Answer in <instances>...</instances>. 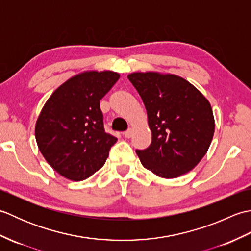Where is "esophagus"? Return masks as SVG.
Wrapping results in <instances>:
<instances>
[{
  "mask_svg": "<svg viewBox=\"0 0 251 251\" xmlns=\"http://www.w3.org/2000/svg\"><path fill=\"white\" fill-rule=\"evenodd\" d=\"M124 136H125L126 138H130V137L132 136V129H131V128L127 129V130L124 132Z\"/></svg>",
  "mask_w": 251,
  "mask_h": 251,
  "instance_id": "esophagus-1",
  "label": "esophagus"
}]
</instances>
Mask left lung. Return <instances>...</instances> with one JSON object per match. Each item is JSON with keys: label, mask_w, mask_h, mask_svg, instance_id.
<instances>
[{"label": "left lung", "mask_w": 251, "mask_h": 251, "mask_svg": "<svg viewBox=\"0 0 251 251\" xmlns=\"http://www.w3.org/2000/svg\"><path fill=\"white\" fill-rule=\"evenodd\" d=\"M127 77L145 103L152 132L150 147L136 151L141 164L165 179L189 173L205 156L214 137L209 101L175 74L134 72Z\"/></svg>", "instance_id": "1"}]
</instances>
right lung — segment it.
I'll return each mask as SVG.
<instances>
[{
	"mask_svg": "<svg viewBox=\"0 0 251 251\" xmlns=\"http://www.w3.org/2000/svg\"><path fill=\"white\" fill-rule=\"evenodd\" d=\"M120 78L113 71H85L60 85L37 117L35 139L52 169L82 181L103 166L117 141L103 128L100 100Z\"/></svg>",
	"mask_w": 251,
	"mask_h": 251,
	"instance_id": "right-lung-1",
	"label": "right lung"
}]
</instances>
